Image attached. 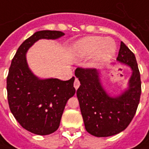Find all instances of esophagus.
Here are the masks:
<instances>
[{"label": "esophagus", "instance_id": "1", "mask_svg": "<svg viewBox=\"0 0 149 149\" xmlns=\"http://www.w3.org/2000/svg\"><path fill=\"white\" fill-rule=\"evenodd\" d=\"M79 86H80V81H79L77 78H76L74 81V88L76 89H77L79 88Z\"/></svg>", "mask_w": 149, "mask_h": 149}]
</instances>
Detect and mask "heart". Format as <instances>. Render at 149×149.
Listing matches in <instances>:
<instances>
[{
	"label": "heart",
	"instance_id": "obj_1",
	"mask_svg": "<svg viewBox=\"0 0 149 149\" xmlns=\"http://www.w3.org/2000/svg\"><path fill=\"white\" fill-rule=\"evenodd\" d=\"M75 50L81 58H87L97 53L94 64H99L110 59L115 52L116 46L113 40L105 39L102 37H87L78 41L75 45Z\"/></svg>",
	"mask_w": 149,
	"mask_h": 149
}]
</instances>
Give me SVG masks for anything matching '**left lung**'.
<instances>
[{"label":"left lung","mask_w":149,"mask_h":149,"mask_svg":"<svg viewBox=\"0 0 149 149\" xmlns=\"http://www.w3.org/2000/svg\"><path fill=\"white\" fill-rule=\"evenodd\" d=\"M117 60L132 68L128 88L119 96L111 97L100 82L95 68H77L75 76L81 85L77 90L86 131L97 137H107L125 130L136 114L141 94L140 74L136 56L121 42Z\"/></svg>","instance_id":"left-lung-1"}]
</instances>
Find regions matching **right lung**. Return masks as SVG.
<instances>
[{
    "mask_svg": "<svg viewBox=\"0 0 149 149\" xmlns=\"http://www.w3.org/2000/svg\"><path fill=\"white\" fill-rule=\"evenodd\" d=\"M64 33L40 31L26 39L13 56L7 77L9 109L24 129L45 136L56 132L68 100L73 96L75 77L68 81L56 78L39 79L28 67L26 54L38 39H56Z\"/></svg>",
    "mask_w": 149,
    "mask_h": 149,
    "instance_id": "obj_1",
    "label": "right lung"
}]
</instances>
